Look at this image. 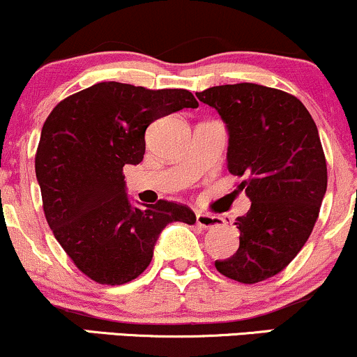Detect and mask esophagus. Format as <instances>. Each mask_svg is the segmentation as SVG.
<instances>
[{
  "label": "esophagus",
  "mask_w": 357,
  "mask_h": 357,
  "mask_svg": "<svg viewBox=\"0 0 357 357\" xmlns=\"http://www.w3.org/2000/svg\"><path fill=\"white\" fill-rule=\"evenodd\" d=\"M196 225L199 228H215L221 227L223 225V220L218 218V216L208 215V213H196Z\"/></svg>",
  "instance_id": "1"
}]
</instances>
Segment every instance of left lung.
<instances>
[{"label": "left lung", "mask_w": 357, "mask_h": 357, "mask_svg": "<svg viewBox=\"0 0 357 357\" xmlns=\"http://www.w3.org/2000/svg\"><path fill=\"white\" fill-rule=\"evenodd\" d=\"M228 127V171L252 202L235 221L240 247L216 260L221 275L258 284L284 270L309 240L327 190L317 126L292 93L258 84L218 85L196 93Z\"/></svg>", "instance_id": "8db88e82"}]
</instances>
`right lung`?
<instances>
[{"label":"right lung","mask_w":357,"mask_h":357,"mask_svg":"<svg viewBox=\"0 0 357 357\" xmlns=\"http://www.w3.org/2000/svg\"><path fill=\"white\" fill-rule=\"evenodd\" d=\"M184 107H198L190 90L100 82L59 102L45 121L35 154L45 218L90 280H134L149 267L166 225L196 223L186 204L130 206L122 173L144 158L151 122Z\"/></svg>","instance_id":"right-lung-1"}]
</instances>
